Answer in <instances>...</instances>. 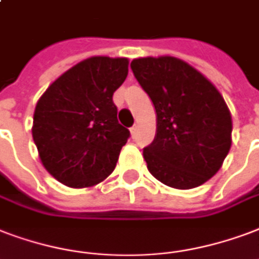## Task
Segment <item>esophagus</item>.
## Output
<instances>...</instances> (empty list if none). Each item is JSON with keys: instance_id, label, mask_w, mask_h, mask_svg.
I'll use <instances>...</instances> for the list:
<instances>
[{"instance_id": "34e87169", "label": "esophagus", "mask_w": 259, "mask_h": 259, "mask_svg": "<svg viewBox=\"0 0 259 259\" xmlns=\"http://www.w3.org/2000/svg\"><path fill=\"white\" fill-rule=\"evenodd\" d=\"M138 132V125H134L133 127H130V134H132V137H134Z\"/></svg>"}]
</instances>
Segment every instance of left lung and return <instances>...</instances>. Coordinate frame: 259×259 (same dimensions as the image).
Masks as SVG:
<instances>
[{"instance_id": "1", "label": "left lung", "mask_w": 259, "mask_h": 259, "mask_svg": "<svg viewBox=\"0 0 259 259\" xmlns=\"http://www.w3.org/2000/svg\"><path fill=\"white\" fill-rule=\"evenodd\" d=\"M130 68L156 110V137L143 156L148 171L167 186L189 190L222 168L232 144L226 100L208 78L182 59L163 55Z\"/></svg>"}]
</instances>
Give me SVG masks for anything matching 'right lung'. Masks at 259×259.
Listing matches in <instances>:
<instances>
[{
  "instance_id": "add662e5",
  "label": "right lung",
  "mask_w": 259,
  "mask_h": 259,
  "mask_svg": "<svg viewBox=\"0 0 259 259\" xmlns=\"http://www.w3.org/2000/svg\"><path fill=\"white\" fill-rule=\"evenodd\" d=\"M127 66V58H87L37 100L33 143L43 167L65 186H95L115 168L130 132L116 119L112 95L126 80Z\"/></svg>"
}]
</instances>
